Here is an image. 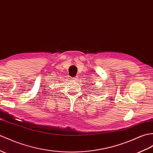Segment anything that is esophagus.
I'll return each instance as SVG.
<instances>
[{"label":"esophagus","mask_w":153,"mask_h":153,"mask_svg":"<svg viewBox=\"0 0 153 153\" xmlns=\"http://www.w3.org/2000/svg\"><path fill=\"white\" fill-rule=\"evenodd\" d=\"M72 79L73 81H77L78 80H79V77H78L77 76H76V77H73Z\"/></svg>","instance_id":"esophagus-1"}]
</instances>
